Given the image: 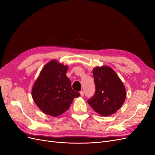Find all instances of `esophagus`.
<instances>
[{"mask_svg":"<svg viewBox=\"0 0 155 155\" xmlns=\"http://www.w3.org/2000/svg\"><path fill=\"white\" fill-rule=\"evenodd\" d=\"M80 94H81V96H84V92H83V91H80Z\"/></svg>","mask_w":155,"mask_h":155,"instance_id":"1","label":"esophagus"}]
</instances>
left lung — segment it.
<instances>
[{"mask_svg": "<svg viewBox=\"0 0 155 155\" xmlns=\"http://www.w3.org/2000/svg\"><path fill=\"white\" fill-rule=\"evenodd\" d=\"M96 92L87 102L97 113L108 116L114 114L124 104L126 90L118 75L108 66L92 70Z\"/></svg>", "mask_w": 155, "mask_h": 155, "instance_id": "1", "label": "left lung"}]
</instances>
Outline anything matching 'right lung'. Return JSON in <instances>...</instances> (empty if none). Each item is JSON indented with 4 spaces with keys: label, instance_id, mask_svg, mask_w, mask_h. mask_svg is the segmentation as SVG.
Listing matches in <instances>:
<instances>
[{
    "label": "right lung",
    "instance_id": "obj_1",
    "mask_svg": "<svg viewBox=\"0 0 155 155\" xmlns=\"http://www.w3.org/2000/svg\"><path fill=\"white\" fill-rule=\"evenodd\" d=\"M68 66L51 60L42 69L35 81L31 96L39 109L45 114L56 117L66 112L74 98L80 94L74 91L67 76Z\"/></svg>",
    "mask_w": 155,
    "mask_h": 155
}]
</instances>
